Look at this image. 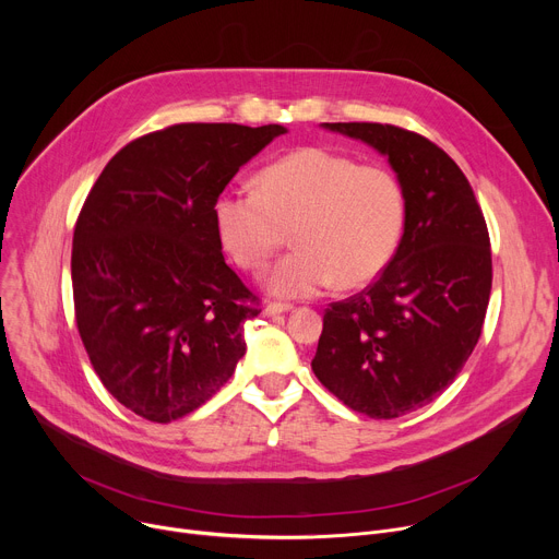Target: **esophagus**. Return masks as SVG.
Wrapping results in <instances>:
<instances>
[{"mask_svg": "<svg viewBox=\"0 0 559 559\" xmlns=\"http://www.w3.org/2000/svg\"><path fill=\"white\" fill-rule=\"evenodd\" d=\"M289 310H292L289 304H270L267 308H264V314L276 317V314H283V312H289Z\"/></svg>", "mask_w": 559, "mask_h": 559, "instance_id": "obj_1", "label": "esophagus"}]
</instances>
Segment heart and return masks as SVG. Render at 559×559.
I'll return each instance as SVG.
<instances>
[{"label": "heart", "mask_w": 559, "mask_h": 559, "mask_svg": "<svg viewBox=\"0 0 559 559\" xmlns=\"http://www.w3.org/2000/svg\"><path fill=\"white\" fill-rule=\"evenodd\" d=\"M226 253L260 274L292 228V245L267 276L276 297H312L333 281L354 289L392 260L405 222L394 176L342 154L304 146L258 174V190H226L213 205Z\"/></svg>", "instance_id": "obj_1"}]
</instances>
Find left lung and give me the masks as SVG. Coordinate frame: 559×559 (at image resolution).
<instances>
[{"instance_id": "8db88e82", "label": "left lung", "mask_w": 559, "mask_h": 559, "mask_svg": "<svg viewBox=\"0 0 559 559\" xmlns=\"http://www.w3.org/2000/svg\"><path fill=\"white\" fill-rule=\"evenodd\" d=\"M321 127L388 156L405 224L378 281L324 312L312 371L356 413L394 419L442 394L478 344L491 292L487 224L462 169L428 138L376 122Z\"/></svg>"}]
</instances>
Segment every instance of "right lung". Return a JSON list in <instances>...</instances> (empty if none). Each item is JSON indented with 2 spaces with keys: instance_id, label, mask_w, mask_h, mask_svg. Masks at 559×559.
<instances>
[{
  "instance_id": "add662e5",
  "label": "right lung",
  "mask_w": 559,
  "mask_h": 559,
  "mask_svg": "<svg viewBox=\"0 0 559 559\" xmlns=\"http://www.w3.org/2000/svg\"><path fill=\"white\" fill-rule=\"evenodd\" d=\"M281 124H174L117 152L79 213L72 292L104 388L156 424L190 415L245 356L255 297L224 255L213 205Z\"/></svg>"
}]
</instances>
